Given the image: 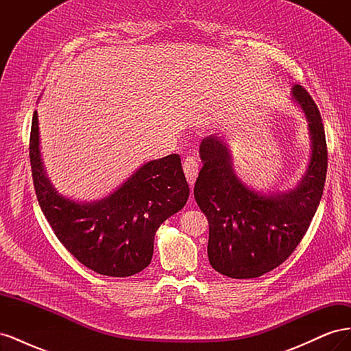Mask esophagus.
<instances>
[{
	"label": "esophagus",
	"instance_id": "esophagus-1",
	"mask_svg": "<svg viewBox=\"0 0 351 351\" xmlns=\"http://www.w3.org/2000/svg\"><path fill=\"white\" fill-rule=\"evenodd\" d=\"M183 169L190 186H193L199 173V162L195 156H187L183 161Z\"/></svg>",
	"mask_w": 351,
	"mask_h": 351
}]
</instances>
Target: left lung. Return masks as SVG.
I'll return each mask as SVG.
<instances>
[{
    "mask_svg": "<svg viewBox=\"0 0 351 351\" xmlns=\"http://www.w3.org/2000/svg\"><path fill=\"white\" fill-rule=\"evenodd\" d=\"M291 99L307 121L311 158L300 182L289 190L263 193L244 184L222 137L210 134L200 142L204 167L195 199L209 221V262L226 277L258 278L280 267L299 246L319 206L328 167L322 119L300 84L293 86Z\"/></svg>",
    "mask_w": 351,
    "mask_h": 351,
    "instance_id": "8db88e82",
    "label": "left lung"
}]
</instances>
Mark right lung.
I'll use <instances>...</instances> for the list:
<instances>
[{
	"instance_id": "obj_1",
	"label": "right lung",
	"mask_w": 351,
	"mask_h": 351,
	"mask_svg": "<svg viewBox=\"0 0 351 351\" xmlns=\"http://www.w3.org/2000/svg\"><path fill=\"white\" fill-rule=\"evenodd\" d=\"M38 111L29 156L42 212L58 240L84 267L108 277L143 271L154 254L155 232L182 209L190 190L177 154L145 162L102 199L79 202L58 193L40 156Z\"/></svg>"
}]
</instances>
